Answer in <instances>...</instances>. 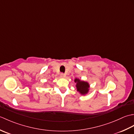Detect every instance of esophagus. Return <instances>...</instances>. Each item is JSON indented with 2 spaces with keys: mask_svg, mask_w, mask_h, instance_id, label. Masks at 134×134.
<instances>
[{
  "mask_svg": "<svg viewBox=\"0 0 134 134\" xmlns=\"http://www.w3.org/2000/svg\"><path fill=\"white\" fill-rule=\"evenodd\" d=\"M60 76H61V78H64L65 77V74L64 73H61L60 74Z\"/></svg>",
  "mask_w": 134,
  "mask_h": 134,
  "instance_id": "1",
  "label": "esophagus"
}]
</instances>
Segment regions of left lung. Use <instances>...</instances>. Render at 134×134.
Listing matches in <instances>:
<instances>
[{
	"label": "left lung",
	"instance_id": "1",
	"mask_svg": "<svg viewBox=\"0 0 134 134\" xmlns=\"http://www.w3.org/2000/svg\"><path fill=\"white\" fill-rule=\"evenodd\" d=\"M74 82L76 83V87L77 91L82 95H85L89 92L90 85L87 82L81 81L80 79L75 78Z\"/></svg>",
	"mask_w": 134,
	"mask_h": 134
}]
</instances>
